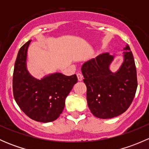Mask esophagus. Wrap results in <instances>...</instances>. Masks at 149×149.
I'll return each mask as SVG.
<instances>
[{
	"instance_id": "1",
	"label": "esophagus",
	"mask_w": 149,
	"mask_h": 149,
	"mask_svg": "<svg viewBox=\"0 0 149 149\" xmlns=\"http://www.w3.org/2000/svg\"><path fill=\"white\" fill-rule=\"evenodd\" d=\"M77 77H78V80H79V81H81L83 80V75H82L81 73H77Z\"/></svg>"
}]
</instances>
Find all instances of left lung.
Here are the masks:
<instances>
[{
    "label": "left lung",
    "mask_w": 149,
    "mask_h": 149,
    "mask_svg": "<svg viewBox=\"0 0 149 149\" xmlns=\"http://www.w3.org/2000/svg\"><path fill=\"white\" fill-rule=\"evenodd\" d=\"M123 50L124 62L115 73L109 69L114 57L108 52L86 62L81 67L88 108L97 118L108 119L121 115L136 95L138 81L134 58L128 45Z\"/></svg>",
    "instance_id": "left-lung-1"
}]
</instances>
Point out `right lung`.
<instances>
[{
    "mask_svg": "<svg viewBox=\"0 0 149 149\" xmlns=\"http://www.w3.org/2000/svg\"><path fill=\"white\" fill-rule=\"evenodd\" d=\"M30 40L19 49L13 74V94L20 109L31 119L49 123L58 119L65 107V100L77 83L76 74L56 73L41 80L33 78L26 68Z\"/></svg>",
    "mask_w": 149,
    "mask_h": 149,
    "instance_id": "obj_1",
    "label": "right lung"
}]
</instances>
